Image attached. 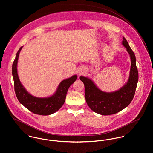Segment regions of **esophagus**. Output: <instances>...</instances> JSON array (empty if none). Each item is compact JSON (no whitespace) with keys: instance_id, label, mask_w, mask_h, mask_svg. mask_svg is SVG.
<instances>
[{"instance_id":"1","label":"esophagus","mask_w":153,"mask_h":153,"mask_svg":"<svg viewBox=\"0 0 153 153\" xmlns=\"http://www.w3.org/2000/svg\"><path fill=\"white\" fill-rule=\"evenodd\" d=\"M85 71V69L84 68H80V69L79 71V74H82Z\"/></svg>"}]
</instances>
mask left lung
Instances as JSON below:
<instances>
[{
    "instance_id": "1",
    "label": "left lung",
    "mask_w": 153,
    "mask_h": 153,
    "mask_svg": "<svg viewBox=\"0 0 153 153\" xmlns=\"http://www.w3.org/2000/svg\"><path fill=\"white\" fill-rule=\"evenodd\" d=\"M122 44L129 54L131 66L128 80L120 89L113 92H105L101 90L90 78L80 77L84 84L87 105L92 111L102 115L115 114L127 107L133 100L136 89L139 73L136 56L125 37H123Z\"/></svg>"
}]
</instances>
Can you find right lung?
Returning <instances> with one entry per match:
<instances>
[{"label":"right lung","instance_id":"obj_1","mask_svg":"<svg viewBox=\"0 0 153 153\" xmlns=\"http://www.w3.org/2000/svg\"><path fill=\"white\" fill-rule=\"evenodd\" d=\"M23 47L18 51L12 65V75L14 80V90L19 102L33 113L40 115H49L55 113L63 105L68 90L74 82L77 76L74 74L62 80L55 93L47 97H36L29 93L20 82L17 73V63L20 52Z\"/></svg>","mask_w":153,"mask_h":153}]
</instances>
